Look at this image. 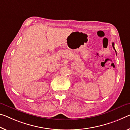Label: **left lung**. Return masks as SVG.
Instances as JSON below:
<instances>
[{"mask_svg": "<svg viewBox=\"0 0 130 130\" xmlns=\"http://www.w3.org/2000/svg\"><path fill=\"white\" fill-rule=\"evenodd\" d=\"M114 45H115V44H114V43H112V46H113V48H114V49H115V47H114ZM115 51H116V50H115Z\"/></svg>", "mask_w": 130, "mask_h": 130, "instance_id": "left-lung-1", "label": "left lung"}]
</instances>
